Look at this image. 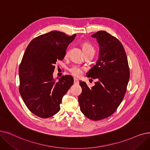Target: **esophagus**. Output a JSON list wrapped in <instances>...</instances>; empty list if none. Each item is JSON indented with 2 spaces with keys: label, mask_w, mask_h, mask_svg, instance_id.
Masks as SVG:
<instances>
[{
  "label": "esophagus",
  "mask_w": 150,
  "mask_h": 150,
  "mask_svg": "<svg viewBox=\"0 0 150 150\" xmlns=\"http://www.w3.org/2000/svg\"><path fill=\"white\" fill-rule=\"evenodd\" d=\"M79 80L76 79V78H75V79H74V84H79Z\"/></svg>",
  "instance_id": "esophagus-1"
}]
</instances>
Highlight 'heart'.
Wrapping results in <instances>:
<instances>
[{"instance_id":"b5f03b06","label":"heart","mask_w":150,"mask_h":150,"mask_svg":"<svg viewBox=\"0 0 150 150\" xmlns=\"http://www.w3.org/2000/svg\"><path fill=\"white\" fill-rule=\"evenodd\" d=\"M83 50L84 51V53L86 51H91V52H93V53H94V51H95L94 48L92 46V45L89 43H84L83 45ZM70 70L71 71V73L76 76H80L83 74V69L80 67L78 66H72L70 68Z\"/></svg>"}]
</instances>
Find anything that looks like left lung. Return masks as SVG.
Masks as SVG:
<instances>
[{
    "label": "left lung",
    "instance_id": "1",
    "mask_svg": "<svg viewBox=\"0 0 150 150\" xmlns=\"http://www.w3.org/2000/svg\"><path fill=\"white\" fill-rule=\"evenodd\" d=\"M91 37L99 43V56L86 76L98 80L91 88L80 81L82 92L79 102L81 112L87 118L98 121L112 115L120 105L126 93L130 71L125 50L118 39L104 30L97 32Z\"/></svg>",
    "mask_w": 150,
    "mask_h": 150
}]
</instances>
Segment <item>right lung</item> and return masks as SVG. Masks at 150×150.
<instances>
[{
    "instance_id": "1",
    "label": "right lung",
    "mask_w": 150,
    "mask_h": 150,
    "mask_svg": "<svg viewBox=\"0 0 150 150\" xmlns=\"http://www.w3.org/2000/svg\"><path fill=\"white\" fill-rule=\"evenodd\" d=\"M76 34L54 30L34 38L25 50L19 67V91L30 111L48 118L60 110L63 96L74 83L71 75L53 79L54 64L62 60Z\"/></svg>"
}]
</instances>
